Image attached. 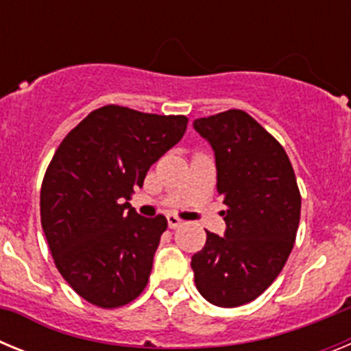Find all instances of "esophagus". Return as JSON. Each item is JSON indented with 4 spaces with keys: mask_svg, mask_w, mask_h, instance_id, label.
<instances>
[{
    "mask_svg": "<svg viewBox=\"0 0 351 351\" xmlns=\"http://www.w3.org/2000/svg\"><path fill=\"white\" fill-rule=\"evenodd\" d=\"M167 221H169L170 228H178V226L182 225V219L178 218L176 214H169V216H167Z\"/></svg>",
    "mask_w": 351,
    "mask_h": 351,
    "instance_id": "esophagus-1",
    "label": "esophagus"
}]
</instances>
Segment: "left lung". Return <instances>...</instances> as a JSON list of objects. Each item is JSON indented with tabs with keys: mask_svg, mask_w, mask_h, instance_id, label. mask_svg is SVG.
<instances>
[{
	"mask_svg": "<svg viewBox=\"0 0 351 351\" xmlns=\"http://www.w3.org/2000/svg\"><path fill=\"white\" fill-rule=\"evenodd\" d=\"M214 149L225 237L207 232L191 256L195 285L219 308H237L262 295L283 271L297 237L300 191L283 145L244 110L193 123Z\"/></svg>",
	"mask_w": 351,
	"mask_h": 351,
	"instance_id": "1",
	"label": "left lung"
}]
</instances>
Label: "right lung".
Returning a JSON list of instances; mask_svg holds the SVG:
<instances>
[{
	"label": "right lung",
	"instance_id": "right-lung-1",
	"mask_svg": "<svg viewBox=\"0 0 351 351\" xmlns=\"http://www.w3.org/2000/svg\"><path fill=\"white\" fill-rule=\"evenodd\" d=\"M186 126V116L105 105L56 149L40 191L42 228L58 271L93 306L121 308L147 287L167 218H142L128 200Z\"/></svg>",
	"mask_w": 351,
	"mask_h": 351
}]
</instances>
